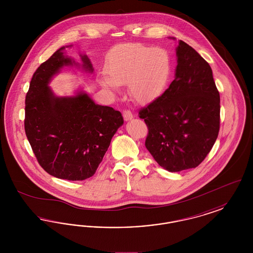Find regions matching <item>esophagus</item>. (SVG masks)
<instances>
[{
    "instance_id": "obj_1",
    "label": "esophagus",
    "mask_w": 253,
    "mask_h": 253,
    "mask_svg": "<svg viewBox=\"0 0 253 253\" xmlns=\"http://www.w3.org/2000/svg\"><path fill=\"white\" fill-rule=\"evenodd\" d=\"M123 118H124V120L126 121H131L132 118H133V115H132L131 111L126 110V111L123 112Z\"/></svg>"
}]
</instances>
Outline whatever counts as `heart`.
<instances>
[{"label": "heart", "mask_w": 253, "mask_h": 253, "mask_svg": "<svg viewBox=\"0 0 253 253\" xmlns=\"http://www.w3.org/2000/svg\"><path fill=\"white\" fill-rule=\"evenodd\" d=\"M105 69L109 78L102 77L101 84H128L132 98L143 103L156 99L165 90L171 72V60L165 48L125 43L111 51Z\"/></svg>", "instance_id": "obj_1"}]
</instances>
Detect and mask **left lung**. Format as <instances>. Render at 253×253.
Segmentation results:
<instances>
[{
  "mask_svg": "<svg viewBox=\"0 0 253 253\" xmlns=\"http://www.w3.org/2000/svg\"><path fill=\"white\" fill-rule=\"evenodd\" d=\"M175 51L174 80L139 111L149 130L147 150L171 172L197 167L215 143L220 128V96L210 64L183 41Z\"/></svg>",
  "mask_w": 253,
  "mask_h": 253,
  "instance_id": "left-lung-1",
  "label": "left lung"
}]
</instances>
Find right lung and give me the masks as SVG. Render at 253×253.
Listing matches in <instances>:
<instances>
[{
    "label": "right lung",
    "mask_w": 253,
    "mask_h": 253,
    "mask_svg": "<svg viewBox=\"0 0 253 253\" xmlns=\"http://www.w3.org/2000/svg\"><path fill=\"white\" fill-rule=\"evenodd\" d=\"M64 49L57 50L32 77L25 96L24 130L46 172L60 179L84 180L95 174L124 121L121 112L96 104L82 89L74 96L54 94L49 84L63 67L94 71L87 55L80 54L83 63L79 64Z\"/></svg>",
    "instance_id": "obj_1"
}]
</instances>
